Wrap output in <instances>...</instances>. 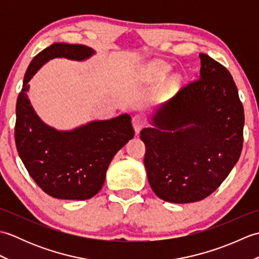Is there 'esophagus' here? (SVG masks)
I'll use <instances>...</instances> for the list:
<instances>
[{"label": "esophagus", "mask_w": 259, "mask_h": 259, "mask_svg": "<svg viewBox=\"0 0 259 259\" xmlns=\"http://www.w3.org/2000/svg\"><path fill=\"white\" fill-rule=\"evenodd\" d=\"M145 124H146V120L141 114H136L133 118V125L136 134H139L140 130L145 126Z\"/></svg>", "instance_id": "1"}]
</instances>
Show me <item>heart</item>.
Listing matches in <instances>:
<instances>
[{
    "label": "heart",
    "instance_id": "1",
    "mask_svg": "<svg viewBox=\"0 0 259 259\" xmlns=\"http://www.w3.org/2000/svg\"><path fill=\"white\" fill-rule=\"evenodd\" d=\"M170 71H171V68L168 64L160 61H153L142 68L141 76L147 81H159L166 79Z\"/></svg>",
    "mask_w": 259,
    "mask_h": 259
}]
</instances>
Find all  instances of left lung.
Masks as SVG:
<instances>
[{"label": "left lung", "instance_id": "left-lung-1", "mask_svg": "<svg viewBox=\"0 0 259 259\" xmlns=\"http://www.w3.org/2000/svg\"><path fill=\"white\" fill-rule=\"evenodd\" d=\"M199 79L159 107L141 130L145 167L160 199H205L227 178L243 149L244 107L229 71L200 53Z\"/></svg>", "mask_w": 259, "mask_h": 259}]
</instances>
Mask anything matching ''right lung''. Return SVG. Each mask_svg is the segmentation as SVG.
Here are the masks:
<instances>
[{"label": "right lung", "instance_id": "obj_1", "mask_svg": "<svg viewBox=\"0 0 259 259\" xmlns=\"http://www.w3.org/2000/svg\"><path fill=\"white\" fill-rule=\"evenodd\" d=\"M95 53L82 45L53 43L33 58L16 101L14 135L19 156L36 185L58 199L84 200L97 195L112 158L135 136L126 113L59 131L43 122L31 106L29 82L43 64L54 58L83 61Z\"/></svg>", "mask_w": 259, "mask_h": 259}]
</instances>
